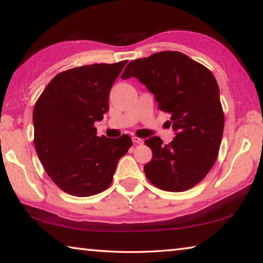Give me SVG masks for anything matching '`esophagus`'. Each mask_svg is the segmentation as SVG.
Listing matches in <instances>:
<instances>
[{
  "instance_id": "1",
  "label": "esophagus",
  "mask_w": 263,
  "mask_h": 263,
  "mask_svg": "<svg viewBox=\"0 0 263 263\" xmlns=\"http://www.w3.org/2000/svg\"><path fill=\"white\" fill-rule=\"evenodd\" d=\"M132 141H133V144H135V145H138V144L141 145V144H144V140H142L141 138H138V137H133V138H132Z\"/></svg>"
}]
</instances>
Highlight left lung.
Returning <instances> with one entry per match:
<instances>
[{
    "mask_svg": "<svg viewBox=\"0 0 263 263\" xmlns=\"http://www.w3.org/2000/svg\"><path fill=\"white\" fill-rule=\"evenodd\" d=\"M131 77L147 87L160 110L171 115L168 124L176 132L168 145L159 137L145 140L153 153L144 166L146 177L166 191L193 188L215 164L224 131L216 78L205 66L176 51L131 61L122 79Z\"/></svg>",
    "mask_w": 263,
    "mask_h": 263,
    "instance_id": "left-lung-1",
    "label": "left lung"
}]
</instances>
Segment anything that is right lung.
<instances>
[{"instance_id":"1","label":"right lung","mask_w":263,"mask_h":263,"mask_svg":"<svg viewBox=\"0 0 263 263\" xmlns=\"http://www.w3.org/2000/svg\"><path fill=\"white\" fill-rule=\"evenodd\" d=\"M126 62L61 72L35 102V152L47 175L65 193L77 197L102 193L112 182L119 159L132 146L127 135L99 137L94 126L109 110L110 89Z\"/></svg>"}]
</instances>
